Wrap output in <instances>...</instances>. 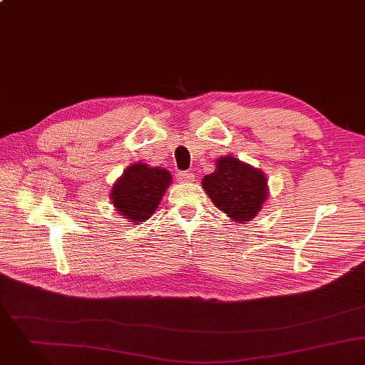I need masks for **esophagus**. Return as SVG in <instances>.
<instances>
[{"instance_id": "1", "label": "esophagus", "mask_w": 365, "mask_h": 365, "mask_svg": "<svg viewBox=\"0 0 365 365\" xmlns=\"http://www.w3.org/2000/svg\"><path fill=\"white\" fill-rule=\"evenodd\" d=\"M178 179H179V182H183V183H187V182H193V179H195V175L192 173V172H179L178 173Z\"/></svg>"}]
</instances>
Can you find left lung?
I'll return each mask as SVG.
<instances>
[{
  "instance_id": "left-lung-1",
  "label": "left lung",
  "mask_w": 365,
  "mask_h": 365,
  "mask_svg": "<svg viewBox=\"0 0 365 365\" xmlns=\"http://www.w3.org/2000/svg\"><path fill=\"white\" fill-rule=\"evenodd\" d=\"M202 186L216 207L238 222L254 219L268 199L264 172L234 156L219 158L216 170L203 178Z\"/></svg>"
}]
</instances>
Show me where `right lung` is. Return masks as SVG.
<instances>
[{
	"instance_id": "right-lung-1",
	"label": "right lung",
	"mask_w": 365,
	"mask_h": 365,
	"mask_svg": "<svg viewBox=\"0 0 365 365\" xmlns=\"http://www.w3.org/2000/svg\"><path fill=\"white\" fill-rule=\"evenodd\" d=\"M170 182L172 176L165 168L133 163L114 183L111 202L124 219L141 224L153 215Z\"/></svg>"
}]
</instances>
